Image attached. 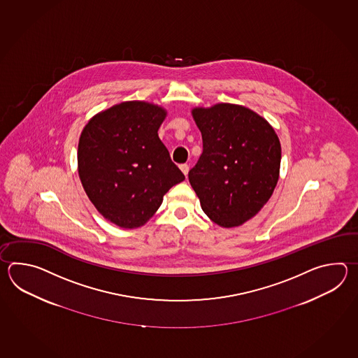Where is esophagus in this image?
<instances>
[{
    "mask_svg": "<svg viewBox=\"0 0 358 358\" xmlns=\"http://www.w3.org/2000/svg\"><path fill=\"white\" fill-rule=\"evenodd\" d=\"M179 168H180V170H182V174H184V176H188V171H189V166H188L187 164H182V165H180Z\"/></svg>",
    "mask_w": 358,
    "mask_h": 358,
    "instance_id": "34e87169",
    "label": "esophagus"
}]
</instances>
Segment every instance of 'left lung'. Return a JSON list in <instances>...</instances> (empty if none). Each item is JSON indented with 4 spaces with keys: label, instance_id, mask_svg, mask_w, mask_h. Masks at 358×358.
<instances>
[{
    "label": "left lung",
    "instance_id": "8db88e82",
    "mask_svg": "<svg viewBox=\"0 0 358 358\" xmlns=\"http://www.w3.org/2000/svg\"><path fill=\"white\" fill-rule=\"evenodd\" d=\"M203 151L190 169V185L217 225L250 220L271 197L279 179L282 148L268 122L247 107L217 103L194 108Z\"/></svg>",
    "mask_w": 358,
    "mask_h": 358
}]
</instances>
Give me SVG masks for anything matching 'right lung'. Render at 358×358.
Returning a JSON list of instances; mask_svg holds the SVG:
<instances>
[{
  "mask_svg": "<svg viewBox=\"0 0 358 358\" xmlns=\"http://www.w3.org/2000/svg\"><path fill=\"white\" fill-rule=\"evenodd\" d=\"M165 116L161 107L129 101L93 116L84 127L79 178L99 213L117 227H142L164 194L185 179L157 134Z\"/></svg>",
  "mask_w": 358,
  "mask_h": 358,
  "instance_id": "obj_1",
  "label": "right lung"
}]
</instances>
